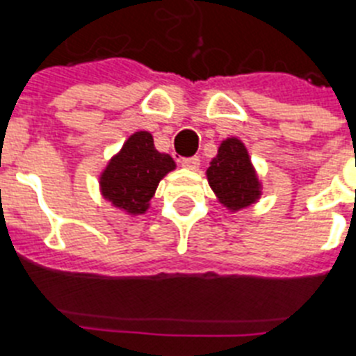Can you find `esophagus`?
I'll list each match as a JSON object with an SVG mask.
<instances>
[{
	"mask_svg": "<svg viewBox=\"0 0 356 356\" xmlns=\"http://www.w3.org/2000/svg\"><path fill=\"white\" fill-rule=\"evenodd\" d=\"M181 165L188 170H197L198 166H200V158L198 156H191V158H184L181 161Z\"/></svg>",
	"mask_w": 356,
	"mask_h": 356,
	"instance_id": "obj_1",
	"label": "esophagus"
}]
</instances>
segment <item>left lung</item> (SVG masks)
<instances>
[{
	"instance_id": "1",
	"label": "left lung",
	"mask_w": 356,
	"mask_h": 356,
	"mask_svg": "<svg viewBox=\"0 0 356 356\" xmlns=\"http://www.w3.org/2000/svg\"><path fill=\"white\" fill-rule=\"evenodd\" d=\"M207 181L218 200L230 211H239L261 197V184L241 140L229 138L207 168Z\"/></svg>"
}]
</instances>
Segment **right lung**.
Instances as JSON below:
<instances>
[{
  "label": "right lung",
  "mask_w": 356,
  "mask_h": 356,
  "mask_svg": "<svg viewBox=\"0 0 356 356\" xmlns=\"http://www.w3.org/2000/svg\"><path fill=\"white\" fill-rule=\"evenodd\" d=\"M174 168V159L156 150L152 134L138 131L102 172V197L126 213L143 214L159 181Z\"/></svg>",
  "instance_id": "obj_1"
}]
</instances>
